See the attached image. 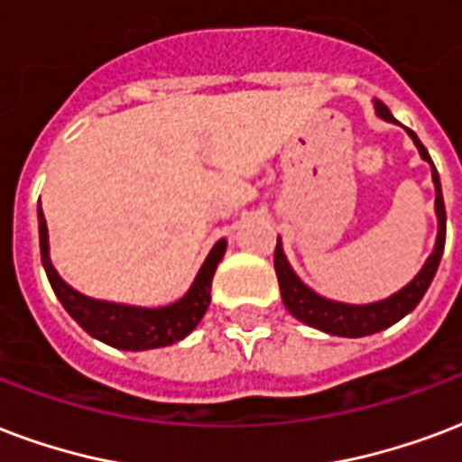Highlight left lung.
Segmentation results:
<instances>
[{"mask_svg":"<svg viewBox=\"0 0 462 462\" xmlns=\"http://www.w3.org/2000/svg\"><path fill=\"white\" fill-rule=\"evenodd\" d=\"M375 111L383 121L397 123L390 114L383 101H375ZM410 133V137L414 140L421 160H427L431 164V179H434L436 186V217H439V235H436V246L431 256L424 263V269L419 271L411 283L397 291L395 295H390L385 300L371 302V305H346V302L327 300L322 295H317L315 291H310L300 278L295 276V271L291 269L286 254H283V246H281V239L276 242V254H273V266H276L278 276V288H281V298H283V305L288 308V312L300 319L305 325L315 327V329H322L327 334H334V337H368V334H375L380 329H387L390 325L400 322L404 315H410L411 310L417 308L419 300L424 298L427 288L431 286V281L436 276V269L441 263L443 245H446V206H443V193H441V181H439V171H436L434 162L429 157L427 147L421 145V140L414 135V130L404 128Z\"/></svg>","mask_w":462,"mask_h":462,"instance_id":"left-lung-1","label":"left lung"}]
</instances>
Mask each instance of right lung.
I'll use <instances>...</instances> for the list:
<instances>
[{"instance_id": "obj_1", "label": "right lung", "mask_w": 462, "mask_h": 462, "mask_svg": "<svg viewBox=\"0 0 462 462\" xmlns=\"http://www.w3.org/2000/svg\"><path fill=\"white\" fill-rule=\"evenodd\" d=\"M38 235H41V262H43L48 281H51L58 300L62 302V308L94 339L104 341L114 348H123V351L169 346V344L189 337L210 305V283H213L217 263L223 262L225 249H227L225 239L216 242V246L210 249V254L200 266L193 286L181 300L164 305V308H135V305H118V302L87 298V295L77 293L72 286H67L58 276V271L51 263V254H48V225H45L41 203H38Z\"/></svg>"}]
</instances>
